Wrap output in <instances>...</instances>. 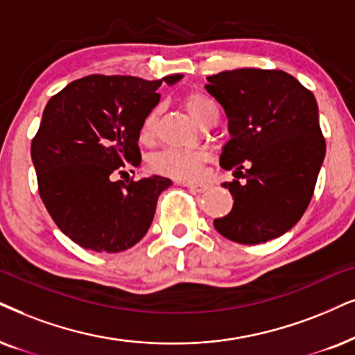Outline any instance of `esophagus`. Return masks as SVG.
Segmentation results:
<instances>
[{"label":"esophagus","mask_w":355,"mask_h":355,"mask_svg":"<svg viewBox=\"0 0 355 355\" xmlns=\"http://www.w3.org/2000/svg\"><path fill=\"white\" fill-rule=\"evenodd\" d=\"M185 187L190 188V190L195 191V193H203V191L208 190V185H205V183H191V182H188V183H185Z\"/></svg>","instance_id":"1"}]
</instances>
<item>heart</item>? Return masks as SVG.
I'll use <instances>...</instances> for the list:
<instances>
[{"label":"heart","mask_w":355,"mask_h":355,"mask_svg":"<svg viewBox=\"0 0 355 355\" xmlns=\"http://www.w3.org/2000/svg\"><path fill=\"white\" fill-rule=\"evenodd\" d=\"M183 106L195 121L203 125L209 119H218V107L209 96L200 92H190L183 96ZM157 129V111H150L141 124V139L149 142L155 136ZM208 160V154L201 149H164L154 155L152 168L157 173L175 180L191 182L201 175L203 165Z\"/></svg>","instance_id":"obj_1"}]
</instances>
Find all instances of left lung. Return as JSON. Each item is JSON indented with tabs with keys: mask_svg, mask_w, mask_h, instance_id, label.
<instances>
[{
	"mask_svg": "<svg viewBox=\"0 0 355 355\" xmlns=\"http://www.w3.org/2000/svg\"><path fill=\"white\" fill-rule=\"evenodd\" d=\"M206 80L230 119L219 165L236 177L223 183L234 205L214 227L239 244L275 239L302 219L324 160L315 96L282 70H226Z\"/></svg>",
	"mask_w": 355,
	"mask_h": 355,
	"instance_id": "8db88e82",
	"label": "left lung"
}]
</instances>
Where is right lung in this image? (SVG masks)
Returning a JSON list of instances; mask_svg holds the SVG:
<instances>
[{
	"mask_svg": "<svg viewBox=\"0 0 355 355\" xmlns=\"http://www.w3.org/2000/svg\"><path fill=\"white\" fill-rule=\"evenodd\" d=\"M162 80L88 75L53 95L31 144L39 195L58 230L83 249L121 252L144 237L168 178L114 180L141 164V124ZM132 172V170H131Z\"/></svg>",
	"mask_w": 355,
	"mask_h": 355,
	"instance_id": "right-lung-1",
	"label": "right lung"
}]
</instances>
